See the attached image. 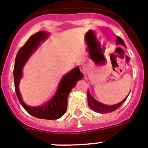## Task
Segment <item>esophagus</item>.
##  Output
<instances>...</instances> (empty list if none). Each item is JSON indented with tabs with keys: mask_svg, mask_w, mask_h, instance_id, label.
<instances>
[{
	"mask_svg": "<svg viewBox=\"0 0 148 148\" xmlns=\"http://www.w3.org/2000/svg\"><path fill=\"white\" fill-rule=\"evenodd\" d=\"M79 69L82 73H86V69H85V66H84L83 64H79Z\"/></svg>",
	"mask_w": 148,
	"mask_h": 148,
	"instance_id": "obj_1",
	"label": "esophagus"
}]
</instances>
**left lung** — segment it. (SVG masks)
<instances>
[{
  "mask_svg": "<svg viewBox=\"0 0 148 148\" xmlns=\"http://www.w3.org/2000/svg\"><path fill=\"white\" fill-rule=\"evenodd\" d=\"M116 45H123L124 47H125V42L123 41L121 37L117 36H116V42H115ZM129 95V94H128ZM128 96V95H127ZM127 96L124 99L121 101H120L119 103L113 105V106H108V105H105L101 102H99L97 100L94 99L92 95H91L89 90H88V93H87V99H88V105L89 106L91 109L93 110L94 112H97V113H100V114H105V113H109V112H114V110L118 109L120 106L124 103V101L127 99Z\"/></svg>",
  "mask_w": 148,
  "mask_h": 148,
  "instance_id": "obj_1",
  "label": "left lung"
}]
</instances>
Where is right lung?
<instances>
[{"label":"right lung","instance_id":"obj_1","mask_svg":"<svg viewBox=\"0 0 148 148\" xmlns=\"http://www.w3.org/2000/svg\"><path fill=\"white\" fill-rule=\"evenodd\" d=\"M49 34L47 31L38 32L30 36L25 45L19 49L15 59L14 77L16 95L23 108L29 114L37 119L55 120L61 118L66 113L69 94L72 88L75 87L77 82L83 78V74L80 72L79 67L74 68L62 76L55 93L42 106L35 107L27 106L23 101L19 89L20 82L23 77V67L30 56L38 49L41 42L48 39Z\"/></svg>","mask_w":148,"mask_h":148}]
</instances>
